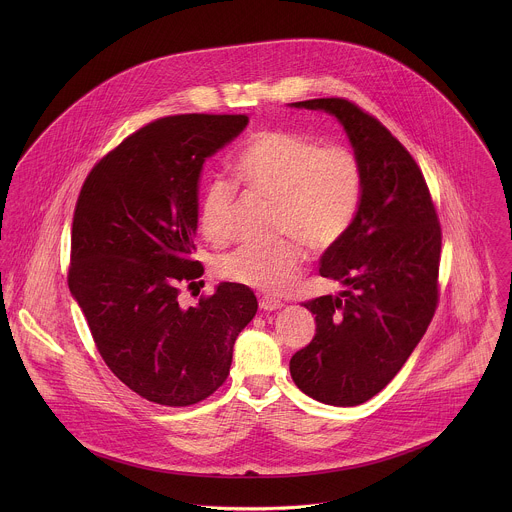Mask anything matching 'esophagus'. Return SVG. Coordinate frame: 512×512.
I'll return each mask as SVG.
<instances>
[{
	"instance_id": "34e87169",
	"label": "esophagus",
	"mask_w": 512,
	"mask_h": 512,
	"mask_svg": "<svg viewBox=\"0 0 512 512\" xmlns=\"http://www.w3.org/2000/svg\"><path fill=\"white\" fill-rule=\"evenodd\" d=\"M284 303L280 299H274V297H260V309L264 311H276L280 309Z\"/></svg>"
}]
</instances>
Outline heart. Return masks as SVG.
<instances>
[{
  "label": "heart",
  "mask_w": 512,
  "mask_h": 512,
  "mask_svg": "<svg viewBox=\"0 0 512 512\" xmlns=\"http://www.w3.org/2000/svg\"><path fill=\"white\" fill-rule=\"evenodd\" d=\"M234 173L250 193L274 203V234L286 236L270 246H242L220 260L222 278L258 292H288L307 262L303 244L315 252L335 248L361 207L359 157L347 147H323L288 130L254 134L238 151ZM234 201L230 181L217 177L207 183L199 222L209 240L230 236Z\"/></svg>",
  "instance_id": "heart-1"
}]
</instances>
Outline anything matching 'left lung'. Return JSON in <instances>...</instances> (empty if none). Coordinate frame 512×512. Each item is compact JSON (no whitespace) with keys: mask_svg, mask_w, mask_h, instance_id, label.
Segmentation results:
<instances>
[{"mask_svg":"<svg viewBox=\"0 0 512 512\" xmlns=\"http://www.w3.org/2000/svg\"><path fill=\"white\" fill-rule=\"evenodd\" d=\"M290 106L335 116L363 167L357 219L319 268L347 290L303 303L317 327L290 372L313 400L359 406L396 376L436 313L441 228L418 163L376 118L345 98Z\"/></svg>","mask_w":512,"mask_h":512,"instance_id":"1","label":"left lung"}]
</instances>
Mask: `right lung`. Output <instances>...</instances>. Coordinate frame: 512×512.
Listing matches in <instances>:
<instances>
[{
  "label": "right lung",
  "mask_w": 512,
  "mask_h": 512,
  "mask_svg": "<svg viewBox=\"0 0 512 512\" xmlns=\"http://www.w3.org/2000/svg\"><path fill=\"white\" fill-rule=\"evenodd\" d=\"M246 126L242 114L159 118L102 157L76 201L71 293L104 363L161 406H191L222 386L258 309L232 282L179 303V284L205 272L193 260L203 163Z\"/></svg>",
  "instance_id": "right-lung-1"
}]
</instances>
